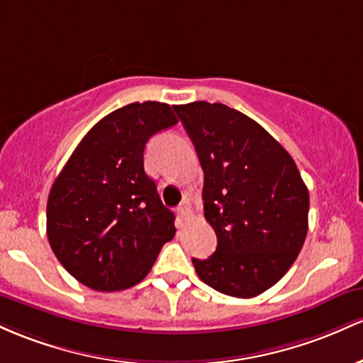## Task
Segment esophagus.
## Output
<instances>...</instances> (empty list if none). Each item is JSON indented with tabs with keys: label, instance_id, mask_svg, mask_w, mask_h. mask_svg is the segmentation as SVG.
Segmentation results:
<instances>
[{
	"label": "esophagus",
	"instance_id": "esophagus-1",
	"mask_svg": "<svg viewBox=\"0 0 363 363\" xmlns=\"http://www.w3.org/2000/svg\"><path fill=\"white\" fill-rule=\"evenodd\" d=\"M178 214H180L182 218H189V216L192 214V207H190V201H183L180 203V207H178Z\"/></svg>",
	"mask_w": 363,
	"mask_h": 363
}]
</instances>
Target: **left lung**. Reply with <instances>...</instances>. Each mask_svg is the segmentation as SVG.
Listing matches in <instances>:
<instances>
[{"instance_id": "1", "label": "left lung", "mask_w": 363, "mask_h": 363, "mask_svg": "<svg viewBox=\"0 0 363 363\" xmlns=\"http://www.w3.org/2000/svg\"><path fill=\"white\" fill-rule=\"evenodd\" d=\"M203 169V216L218 247L192 259L214 290L252 298L286 274L308 230V190L295 161L257 121L221 103L174 106Z\"/></svg>"}]
</instances>
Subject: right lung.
Listing matches in <instances>:
<instances>
[{
    "label": "right lung",
    "mask_w": 363,
    "mask_h": 363,
    "mask_svg": "<svg viewBox=\"0 0 363 363\" xmlns=\"http://www.w3.org/2000/svg\"><path fill=\"white\" fill-rule=\"evenodd\" d=\"M178 120L171 106L132 103L89 130L51 186L50 245L77 281L96 291L140 283L177 233L144 171L145 142Z\"/></svg>",
    "instance_id": "right-lung-1"
}]
</instances>
